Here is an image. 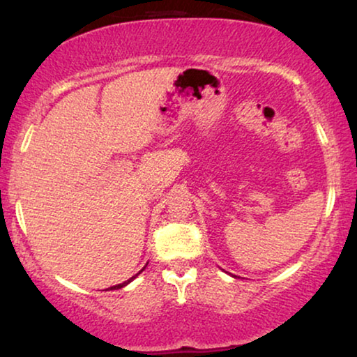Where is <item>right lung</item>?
<instances>
[{
    "label": "right lung",
    "mask_w": 357,
    "mask_h": 357,
    "mask_svg": "<svg viewBox=\"0 0 357 357\" xmlns=\"http://www.w3.org/2000/svg\"><path fill=\"white\" fill-rule=\"evenodd\" d=\"M143 270H144V268H143ZM143 270H141V271H143ZM141 271H139V273H141ZM139 273H138V275H139ZM138 275H135V276H133V278H130V280H128V281H125V282H121V284H116V286H112V287H110V291H114V289H121V287H123V286H126V284H128V282H131V281H133V280H135V278H136V276H138Z\"/></svg>",
    "instance_id": "right-lung-1"
}]
</instances>
